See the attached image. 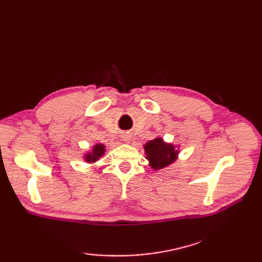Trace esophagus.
<instances>
[{"instance_id":"esophagus-1","label":"esophagus","mask_w":262,"mask_h":262,"mask_svg":"<svg viewBox=\"0 0 262 262\" xmlns=\"http://www.w3.org/2000/svg\"><path fill=\"white\" fill-rule=\"evenodd\" d=\"M123 140H124L125 142H128V141L130 140V137H128V136H124V137H123Z\"/></svg>"}]
</instances>
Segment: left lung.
I'll return each instance as SVG.
<instances>
[{
  "mask_svg": "<svg viewBox=\"0 0 262 262\" xmlns=\"http://www.w3.org/2000/svg\"><path fill=\"white\" fill-rule=\"evenodd\" d=\"M146 158L149 161V166L153 169H162L176 161L179 150L172 144H167L157 138L147 142L144 145Z\"/></svg>",
  "mask_w": 262,
  "mask_h": 262,
  "instance_id": "8db88e82",
  "label": "left lung"
}]
</instances>
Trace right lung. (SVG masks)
<instances>
[{
  "instance_id": "obj_1",
  "label": "right lung",
  "mask_w": 262,
  "mask_h": 262,
  "mask_svg": "<svg viewBox=\"0 0 262 262\" xmlns=\"http://www.w3.org/2000/svg\"><path fill=\"white\" fill-rule=\"evenodd\" d=\"M105 145L104 144H96L93 147L92 152L85 155V161L87 163H94L98 161V158L101 157L105 153Z\"/></svg>"
}]
</instances>
